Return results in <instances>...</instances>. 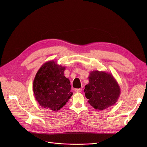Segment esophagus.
<instances>
[{"label":"esophagus","instance_id":"esophagus-1","mask_svg":"<svg viewBox=\"0 0 147 147\" xmlns=\"http://www.w3.org/2000/svg\"><path fill=\"white\" fill-rule=\"evenodd\" d=\"M75 92H81L82 91V89L80 88V89H75Z\"/></svg>","mask_w":147,"mask_h":147}]
</instances>
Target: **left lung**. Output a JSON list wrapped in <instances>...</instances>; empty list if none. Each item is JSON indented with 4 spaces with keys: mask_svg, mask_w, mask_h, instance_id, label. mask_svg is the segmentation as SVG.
Masks as SVG:
<instances>
[{
    "mask_svg": "<svg viewBox=\"0 0 147 147\" xmlns=\"http://www.w3.org/2000/svg\"><path fill=\"white\" fill-rule=\"evenodd\" d=\"M88 78L89 82L84 92L92 107L96 110H104L117 102L120 88L112 74L92 71Z\"/></svg>",
    "mask_w": 147,
    "mask_h": 147,
    "instance_id": "obj_1",
    "label": "left lung"
}]
</instances>
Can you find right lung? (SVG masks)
<instances>
[{
    "label": "right lung",
    "instance_id": "add662e5",
    "mask_svg": "<svg viewBox=\"0 0 147 147\" xmlns=\"http://www.w3.org/2000/svg\"><path fill=\"white\" fill-rule=\"evenodd\" d=\"M65 67L53 60L46 62L38 69L33 81L34 98L41 107L58 111L73 95L70 82L64 76Z\"/></svg>",
    "mask_w": 147,
    "mask_h": 147
}]
</instances>
